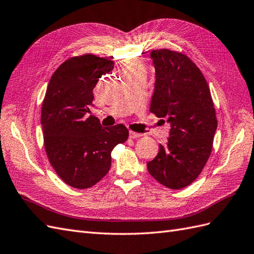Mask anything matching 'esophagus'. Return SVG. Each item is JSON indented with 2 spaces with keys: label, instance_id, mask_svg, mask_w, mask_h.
Returning a JSON list of instances; mask_svg holds the SVG:
<instances>
[{
  "label": "esophagus",
  "instance_id": "1",
  "mask_svg": "<svg viewBox=\"0 0 254 254\" xmlns=\"http://www.w3.org/2000/svg\"><path fill=\"white\" fill-rule=\"evenodd\" d=\"M141 136H142V134H140V133L134 132V131H129V138L136 139V138H139V137H141Z\"/></svg>",
  "mask_w": 254,
  "mask_h": 254
}]
</instances>
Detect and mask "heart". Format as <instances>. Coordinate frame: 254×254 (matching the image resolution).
Here are the masks:
<instances>
[{
    "instance_id": "1",
    "label": "heart",
    "mask_w": 254,
    "mask_h": 254,
    "mask_svg": "<svg viewBox=\"0 0 254 254\" xmlns=\"http://www.w3.org/2000/svg\"><path fill=\"white\" fill-rule=\"evenodd\" d=\"M137 71H145L144 66L137 62V61H127L125 65V68H123V73L125 75L127 74H131V73H137Z\"/></svg>"
}]
</instances>
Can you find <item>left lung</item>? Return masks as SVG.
I'll list each match as a JSON object with an SVG mask.
<instances>
[{
  "instance_id": "1",
  "label": "left lung",
  "mask_w": 254,
  "mask_h": 254,
  "mask_svg": "<svg viewBox=\"0 0 254 254\" xmlns=\"http://www.w3.org/2000/svg\"><path fill=\"white\" fill-rule=\"evenodd\" d=\"M154 93L150 113L171 125L170 137L148 172L161 185L178 190L191 185L210 157L218 121L209 86L189 57L170 49L153 50Z\"/></svg>"
}]
</instances>
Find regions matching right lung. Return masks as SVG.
<instances>
[{"label": "right lung", "mask_w": 254, "mask_h": 254, "mask_svg": "<svg viewBox=\"0 0 254 254\" xmlns=\"http://www.w3.org/2000/svg\"><path fill=\"white\" fill-rule=\"evenodd\" d=\"M114 66V61L92 54L71 57L55 70L45 93V151L58 176L76 189L99 183L112 165L113 149L128 137L123 125L103 128L96 117L86 116L95 84Z\"/></svg>", "instance_id": "obj_1"}]
</instances>
